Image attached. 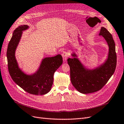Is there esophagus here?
Returning <instances> with one entry per match:
<instances>
[{
  "instance_id": "34e87169",
  "label": "esophagus",
  "mask_w": 124,
  "mask_h": 124,
  "mask_svg": "<svg viewBox=\"0 0 124 124\" xmlns=\"http://www.w3.org/2000/svg\"><path fill=\"white\" fill-rule=\"evenodd\" d=\"M62 57H63L64 61L66 62L69 56V54H68V53L67 52L63 51V53H62Z\"/></svg>"
}]
</instances>
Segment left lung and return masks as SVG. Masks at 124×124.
I'll return each instance as SVG.
<instances>
[{
	"label": "left lung",
	"instance_id": "8db88e82",
	"mask_svg": "<svg viewBox=\"0 0 124 124\" xmlns=\"http://www.w3.org/2000/svg\"><path fill=\"white\" fill-rule=\"evenodd\" d=\"M99 35L102 36L109 46L107 61L103 65L93 70L86 69L75 53L73 58L68 59L70 68L71 81L76 90L82 93H89L100 90L113 75L116 66V46L111 34L105 27H101Z\"/></svg>",
	"mask_w": 124,
	"mask_h": 124
}]
</instances>
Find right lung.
Masks as SVG:
<instances>
[{
	"label": "right lung",
	"mask_w": 124,
	"mask_h": 124,
	"mask_svg": "<svg viewBox=\"0 0 124 124\" xmlns=\"http://www.w3.org/2000/svg\"><path fill=\"white\" fill-rule=\"evenodd\" d=\"M27 28L28 26L22 25L13 32L7 52L8 72L13 81L25 91L32 95H45L51 90L54 73L62 63V57L60 54L46 57L43 59L40 67L35 74L31 75L24 74L18 67L15 53L22 31Z\"/></svg>",
	"instance_id": "right-lung-1"
}]
</instances>
